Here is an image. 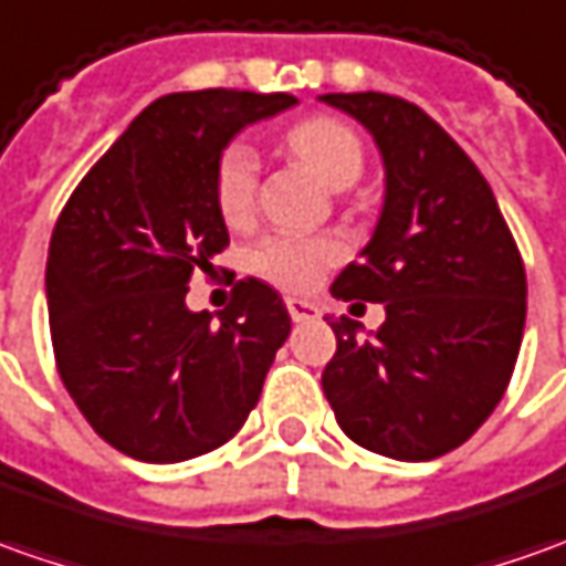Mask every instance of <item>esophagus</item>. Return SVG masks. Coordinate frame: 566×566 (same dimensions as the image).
<instances>
[{
  "label": "esophagus",
  "mask_w": 566,
  "mask_h": 566,
  "mask_svg": "<svg viewBox=\"0 0 566 566\" xmlns=\"http://www.w3.org/2000/svg\"><path fill=\"white\" fill-rule=\"evenodd\" d=\"M287 313H291L294 322H313V318H318V306H315L313 300L287 297Z\"/></svg>",
  "instance_id": "1"
}]
</instances>
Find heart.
<instances>
[{"label": "heart", "mask_w": 566, "mask_h": 566, "mask_svg": "<svg viewBox=\"0 0 566 566\" xmlns=\"http://www.w3.org/2000/svg\"><path fill=\"white\" fill-rule=\"evenodd\" d=\"M287 148L332 188H349L363 172V142L347 123L334 117H310L297 123L287 133ZM256 182H260L256 151L248 142L229 145L217 167V203L222 217L229 222H244L251 217ZM337 256L340 248L328 238L272 234L256 248L253 263L266 279L284 287H310Z\"/></svg>", "instance_id": "obj_1"}]
</instances>
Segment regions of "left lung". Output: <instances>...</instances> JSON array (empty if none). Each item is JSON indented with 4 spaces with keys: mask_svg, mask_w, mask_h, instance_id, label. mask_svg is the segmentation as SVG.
Returning a JSON list of instances; mask_svg holds the SVG:
<instances>
[{
    "mask_svg": "<svg viewBox=\"0 0 566 566\" xmlns=\"http://www.w3.org/2000/svg\"><path fill=\"white\" fill-rule=\"evenodd\" d=\"M371 133L384 203L371 241L332 284L384 303V325L328 318L322 390L353 443L396 461L452 452L499 406L526 322V275L490 182L437 120L384 92H332Z\"/></svg>",
    "mask_w": 566,
    "mask_h": 566,
    "instance_id": "8db88e82",
    "label": "left lung"
}]
</instances>
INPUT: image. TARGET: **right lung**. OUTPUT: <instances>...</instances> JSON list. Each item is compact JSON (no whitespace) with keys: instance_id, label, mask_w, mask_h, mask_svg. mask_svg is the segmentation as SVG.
<instances>
[{"instance_id":"right-lung-1","label":"right lung","mask_w":566,"mask_h":566,"mask_svg":"<svg viewBox=\"0 0 566 566\" xmlns=\"http://www.w3.org/2000/svg\"><path fill=\"white\" fill-rule=\"evenodd\" d=\"M297 105L287 92H172L148 105L76 186L49 244L57 375L123 455L176 464L229 443L291 334L282 294L234 284L213 315L188 282L229 244L217 167L244 126Z\"/></svg>"}]
</instances>
